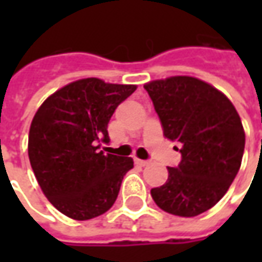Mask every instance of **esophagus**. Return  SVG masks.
I'll use <instances>...</instances> for the list:
<instances>
[{"instance_id":"obj_1","label":"esophagus","mask_w":262,"mask_h":262,"mask_svg":"<svg viewBox=\"0 0 262 262\" xmlns=\"http://www.w3.org/2000/svg\"><path fill=\"white\" fill-rule=\"evenodd\" d=\"M135 164L140 165V167H144V165L148 164V161L147 160H140V159H137V157H135Z\"/></svg>"}]
</instances>
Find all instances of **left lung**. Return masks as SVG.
I'll return each mask as SVG.
<instances>
[{
    "instance_id": "8db88e82",
    "label": "left lung",
    "mask_w": 262,
    "mask_h": 262,
    "mask_svg": "<svg viewBox=\"0 0 262 262\" xmlns=\"http://www.w3.org/2000/svg\"><path fill=\"white\" fill-rule=\"evenodd\" d=\"M164 136L181 143V163L168 167L164 185L153 188L157 206L192 217L223 198L242 165L246 135L225 94L188 75L147 82Z\"/></svg>"
}]
</instances>
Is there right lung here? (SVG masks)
Here are the masks:
<instances>
[{
  "mask_svg": "<svg viewBox=\"0 0 262 262\" xmlns=\"http://www.w3.org/2000/svg\"><path fill=\"white\" fill-rule=\"evenodd\" d=\"M136 85L84 78L56 91L37 109L29 129L28 154L43 193L75 220L105 213L133 168L130 157L105 154L108 123Z\"/></svg>",
  "mask_w": 262,
  "mask_h": 262,
  "instance_id": "1",
  "label": "right lung"
}]
</instances>
